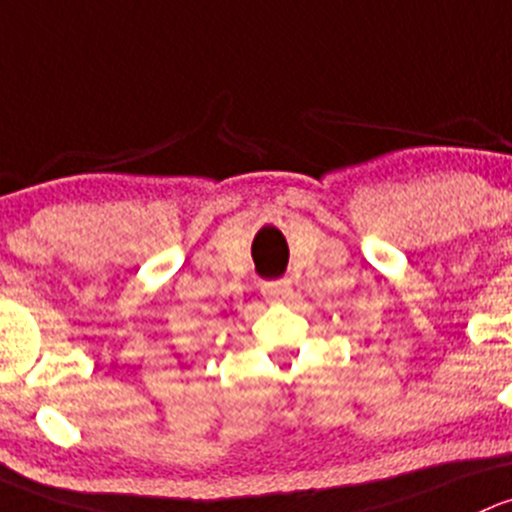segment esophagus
Instances as JSON below:
<instances>
[{
    "instance_id": "esophagus-1",
    "label": "esophagus",
    "mask_w": 512,
    "mask_h": 512,
    "mask_svg": "<svg viewBox=\"0 0 512 512\" xmlns=\"http://www.w3.org/2000/svg\"><path fill=\"white\" fill-rule=\"evenodd\" d=\"M261 293H263V298L271 300V303H286V300H291L293 286L288 278H276V281L263 283Z\"/></svg>"
}]
</instances>
